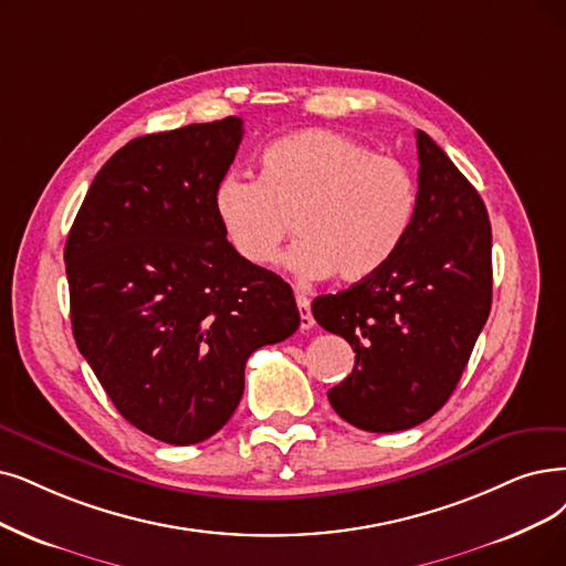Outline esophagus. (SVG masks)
Returning <instances> with one entry per match:
<instances>
[{"label": "esophagus", "mask_w": 566, "mask_h": 566, "mask_svg": "<svg viewBox=\"0 0 566 566\" xmlns=\"http://www.w3.org/2000/svg\"><path fill=\"white\" fill-rule=\"evenodd\" d=\"M297 308H300V327L311 329L315 325L313 313H311V302L304 295H297Z\"/></svg>", "instance_id": "1"}]
</instances>
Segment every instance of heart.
I'll list each match as a JSON object with an SVG mask.
<instances>
[{
    "instance_id": "heart-1",
    "label": "heart",
    "mask_w": 566,
    "mask_h": 566,
    "mask_svg": "<svg viewBox=\"0 0 566 566\" xmlns=\"http://www.w3.org/2000/svg\"><path fill=\"white\" fill-rule=\"evenodd\" d=\"M213 211L251 266L276 264L295 220L300 241L287 255L295 274L359 283L399 251L416 213V184L399 160L374 155L367 144L302 129L262 150L258 180L222 176Z\"/></svg>"
}]
</instances>
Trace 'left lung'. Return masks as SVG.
<instances>
[{
  "mask_svg": "<svg viewBox=\"0 0 566 566\" xmlns=\"http://www.w3.org/2000/svg\"><path fill=\"white\" fill-rule=\"evenodd\" d=\"M411 228L378 274L311 304L313 318L355 350L353 374L327 392L367 432L432 418L453 395L492 304V230L481 195L416 132Z\"/></svg>",
  "mask_w": 566,
  "mask_h": 566,
  "instance_id": "8db88e82",
  "label": "left lung"
}]
</instances>
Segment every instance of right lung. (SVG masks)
I'll return each mask as SVG.
<instances>
[{
	"mask_svg": "<svg viewBox=\"0 0 566 566\" xmlns=\"http://www.w3.org/2000/svg\"><path fill=\"white\" fill-rule=\"evenodd\" d=\"M241 137L230 116L129 142L64 245L81 355L127 422L174 446L213 437L241 401L245 359L300 327L292 287L243 262L213 211Z\"/></svg>",
	"mask_w": 566,
	"mask_h": 566,
	"instance_id": "right-lung-1",
	"label": "right lung"
}]
</instances>
